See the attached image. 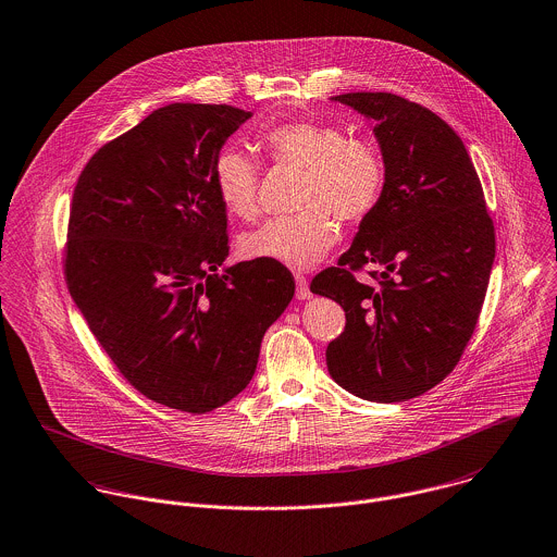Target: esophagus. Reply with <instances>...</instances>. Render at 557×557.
<instances>
[{
  "label": "esophagus",
  "mask_w": 557,
  "mask_h": 557,
  "mask_svg": "<svg viewBox=\"0 0 557 557\" xmlns=\"http://www.w3.org/2000/svg\"><path fill=\"white\" fill-rule=\"evenodd\" d=\"M313 294L309 289V281L302 274H296V298L298 300H309Z\"/></svg>",
  "instance_id": "esophagus-1"
}]
</instances>
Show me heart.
<instances>
[{
  "instance_id": "b5f03b06",
  "label": "heart",
  "mask_w": 557,
  "mask_h": 557,
  "mask_svg": "<svg viewBox=\"0 0 557 557\" xmlns=\"http://www.w3.org/2000/svg\"><path fill=\"white\" fill-rule=\"evenodd\" d=\"M261 146L270 160L305 171L296 216L274 219L244 234L239 252L250 259H270L292 268H309L338 242L334 219L360 223L380 203L386 184V164L380 148L364 137L330 122L296 120L268 128ZM259 171L255 160L238 148H227L214 162V188L225 212L252 221Z\"/></svg>"
}]
</instances>
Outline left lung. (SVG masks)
I'll list each match as a JSON object with an SVG mask.
<instances>
[{
  "label": "left lung",
  "mask_w": 557,
  "mask_h": 557,
  "mask_svg": "<svg viewBox=\"0 0 557 557\" xmlns=\"http://www.w3.org/2000/svg\"><path fill=\"white\" fill-rule=\"evenodd\" d=\"M332 100L375 124L386 184L338 265L311 283L347 319L325 362L347 393L398 403L437 386L472 338L495 259L493 221L461 137L440 115L386 91ZM364 264L379 268L375 284L352 276Z\"/></svg>",
  "instance_id": "1"
}]
</instances>
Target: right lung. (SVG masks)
Listing matches in <instances>:
<instances>
[{
    "label": "right lung",
    "instance_id": "right-lung-1",
    "mask_svg": "<svg viewBox=\"0 0 557 557\" xmlns=\"http://www.w3.org/2000/svg\"><path fill=\"white\" fill-rule=\"evenodd\" d=\"M175 102L102 146L73 195L66 283L117 371L160 405L206 413L248 386L292 272L230 255L214 162L250 117Z\"/></svg>",
    "mask_w": 557,
    "mask_h": 557
}]
</instances>
